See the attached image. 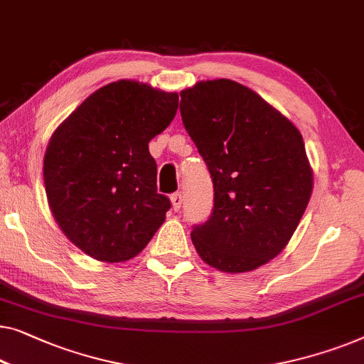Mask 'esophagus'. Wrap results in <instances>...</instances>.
<instances>
[{
    "instance_id": "1",
    "label": "esophagus",
    "mask_w": 364,
    "mask_h": 364,
    "mask_svg": "<svg viewBox=\"0 0 364 364\" xmlns=\"http://www.w3.org/2000/svg\"><path fill=\"white\" fill-rule=\"evenodd\" d=\"M171 200H172V208L178 212V210L182 208V193L181 192H176L171 195Z\"/></svg>"
}]
</instances>
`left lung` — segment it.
<instances>
[{
  "mask_svg": "<svg viewBox=\"0 0 364 364\" xmlns=\"http://www.w3.org/2000/svg\"><path fill=\"white\" fill-rule=\"evenodd\" d=\"M181 117L213 182V208L193 225L207 264L246 272L289 243L312 193L302 134L238 82H200L181 92Z\"/></svg>",
  "mask_w": 364,
  "mask_h": 364,
  "instance_id": "obj_1",
  "label": "left lung"
}]
</instances>
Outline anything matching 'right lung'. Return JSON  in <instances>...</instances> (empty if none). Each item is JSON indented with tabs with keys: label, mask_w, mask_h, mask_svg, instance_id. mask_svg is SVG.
I'll list each match as a JSON object with an SVG mask.
<instances>
[{
	"label": "right lung",
	"mask_w": 364,
	"mask_h": 364,
	"mask_svg": "<svg viewBox=\"0 0 364 364\" xmlns=\"http://www.w3.org/2000/svg\"><path fill=\"white\" fill-rule=\"evenodd\" d=\"M177 107V93L119 80L92 93L52 134L47 200L60 230L88 256L128 261L164 223L171 200L157 193L149 141Z\"/></svg>",
	"instance_id": "obj_1"
}]
</instances>
